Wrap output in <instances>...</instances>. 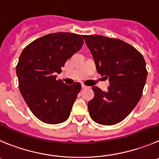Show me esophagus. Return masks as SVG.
Segmentation results:
<instances>
[{
    "label": "esophagus",
    "mask_w": 159,
    "mask_h": 159,
    "mask_svg": "<svg viewBox=\"0 0 159 159\" xmlns=\"http://www.w3.org/2000/svg\"><path fill=\"white\" fill-rule=\"evenodd\" d=\"M81 88H82V89H88L89 87L86 86V85H84V84H81Z\"/></svg>",
    "instance_id": "1"
}]
</instances>
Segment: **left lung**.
Instances as JSON below:
<instances>
[{"label": "left lung", "instance_id": "left-lung-1", "mask_svg": "<svg viewBox=\"0 0 159 159\" xmlns=\"http://www.w3.org/2000/svg\"><path fill=\"white\" fill-rule=\"evenodd\" d=\"M91 51L97 72L108 78L107 92L95 86L94 97L89 101L92 119L112 125L126 118L143 93L148 76L143 56L133 46L117 38L82 35Z\"/></svg>", "mask_w": 159, "mask_h": 159}]
</instances>
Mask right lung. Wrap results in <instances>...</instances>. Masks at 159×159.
<instances>
[{
  "mask_svg": "<svg viewBox=\"0 0 159 159\" xmlns=\"http://www.w3.org/2000/svg\"><path fill=\"white\" fill-rule=\"evenodd\" d=\"M83 44L79 34H49L28 44L19 56L16 66L19 90L31 112L43 122L56 125L69 118L81 84L66 85L56 80V75Z\"/></svg>",
  "mask_w": 159,
  "mask_h": 159,
  "instance_id": "obj_1",
  "label": "right lung"
}]
</instances>
